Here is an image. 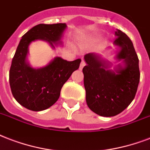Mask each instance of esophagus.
<instances>
[{
	"label": "esophagus",
	"instance_id": "obj_1",
	"mask_svg": "<svg viewBox=\"0 0 150 150\" xmlns=\"http://www.w3.org/2000/svg\"><path fill=\"white\" fill-rule=\"evenodd\" d=\"M85 62H83V61H82V62H81V65H80V69H83V67L85 66Z\"/></svg>",
	"mask_w": 150,
	"mask_h": 150
}]
</instances>
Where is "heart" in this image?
<instances>
[{"mask_svg":"<svg viewBox=\"0 0 150 150\" xmlns=\"http://www.w3.org/2000/svg\"><path fill=\"white\" fill-rule=\"evenodd\" d=\"M96 40V38H88V39H86L84 40H82L81 42V46H84V45H88V44H91V43L95 42Z\"/></svg>","mask_w":150,"mask_h":150,"instance_id":"1","label":"heart"}]
</instances>
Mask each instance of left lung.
<instances>
[{
	"label": "left lung",
	"mask_w": 150,
	"mask_h": 150,
	"mask_svg": "<svg viewBox=\"0 0 150 150\" xmlns=\"http://www.w3.org/2000/svg\"><path fill=\"white\" fill-rule=\"evenodd\" d=\"M114 46L119 47L114 59L120 62L111 69L112 62L100 54L84 55L83 68L86 102L89 109L102 117H113L131 104L139 86V58L133 43L122 31H115Z\"/></svg>",
	"instance_id": "8db88e82"
}]
</instances>
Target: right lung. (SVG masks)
<instances>
[{
    "label": "right lung",
    "instance_id": "add662e5",
    "mask_svg": "<svg viewBox=\"0 0 150 150\" xmlns=\"http://www.w3.org/2000/svg\"><path fill=\"white\" fill-rule=\"evenodd\" d=\"M66 23L38 24L26 32L19 41L9 71V83L14 98L33 111H42L56 103L62 86L80 67L81 59L67 61L54 57L46 66L33 68L27 60L29 46L40 40L52 48L62 45Z\"/></svg>",
    "mask_w": 150,
    "mask_h": 150
}]
</instances>
